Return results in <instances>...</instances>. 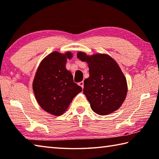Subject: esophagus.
<instances>
[{"mask_svg": "<svg viewBox=\"0 0 159 159\" xmlns=\"http://www.w3.org/2000/svg\"><path fill=\"white\" fill-rule=\"evenodd\" d=\"M78 85L80 86V87H81L82 88V89H83V88H84V82H80L78 83Z\"/></svg>", "mask_w": 159, "mask_h": 159, "instance_id": "esophagus-1", "label": "esophagus"}]
</instances>
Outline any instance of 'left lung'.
Here are the masks:
<instances>
[{"mask_svg":"<svg viewBox=\"0 0 159 159\" xmlns=\"http://www.w3.org/2000/svg\"><path fill=\"white\" fill-rule=\"evenodd\" d=\"M77 57L88 63L89 77L84 82L83 93L91 108L100 115L115 112L124 101L127 93L126 77L116 61L106 54L87 56L78 52Z\"/></svg>","mask_w":159,"mask_h":159,"instance_id":"8db88e82","label":"left lung"}]
</instances>
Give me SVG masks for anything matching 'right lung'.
I'll return each mask as SVG.
<instances>
[{"label": "right lung", "mask_w": 159, "mask_h": 159, "mask_svg": "<svg viewBox=\"0 0 159 159\" xmlns=\"http://www.w3.org/2000/svg\"><path fill=\"white\" fill-rule=\"evenodd\" d=\"M71 58L70 52L51 53L42 61L33 80V89L38 104L53 115H62L74 97L82 91L66 68L67 58Z\"/></svg>", "instance_id": "right-lung-1"}]
</instances>
